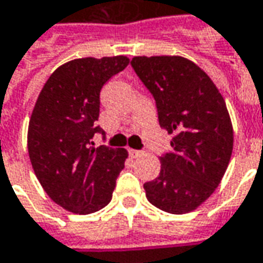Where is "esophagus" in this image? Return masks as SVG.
Wrapping results in <instances>:
<instances>
[{
  "label": "esophagus",
  "instance_id": "esophagus-1",
  "mask_svg": "<svg viewBox=\"0 0 263 263\" xmlns=\"http://www.w3.org/2000/svg\"><path fill=\"white\" fill-rule=\"evenodd\" d=\"M128 153H130L132 158H137V156H142L143 155L142 151H136V149H128Z\"/></svg>",
  "mask_w": 263,
  "mask_h": 263
}]
</instances>
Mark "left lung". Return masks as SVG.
Masks as SVG:
<instances>
[{"label": "left lung", "instance_id": "obj_1", "mask_svg": "<svg viewBox=\"0 0 263 263\" xmlns=\"http://www.w3.org/2000/svg\"><path fill=\"white\" fill-rule=\"evenodd\" d=\"M132 66L151 91L172 151L158 178L143 185L155 207L171 214L198 209L217 188L233 152L224 98L204 70L182 56H135Z\"/></svg>", "mask_w": 263, "mask_h": 263}]
</instances>
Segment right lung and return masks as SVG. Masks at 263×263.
Masks as SVG:
<instances>
[{"mask_svg":"<svg viewBox=\"0 0 263 263\" xmlns=\"http://www.w3.org/2000/svg\"><path fill=\"white\" fill-rule=\"evenodd\" d=\"M126 56L82 58L66 62L46 81L31 112L27 147L31 166L46 194L62 209L89 214L111 201L124 168L126 149L94 147L103 133V85L128 65Z\"/></svg>","mask_w":263,"mask_h":263,"instance_id":"obj_1","label":"right lung"}]
</instances>
